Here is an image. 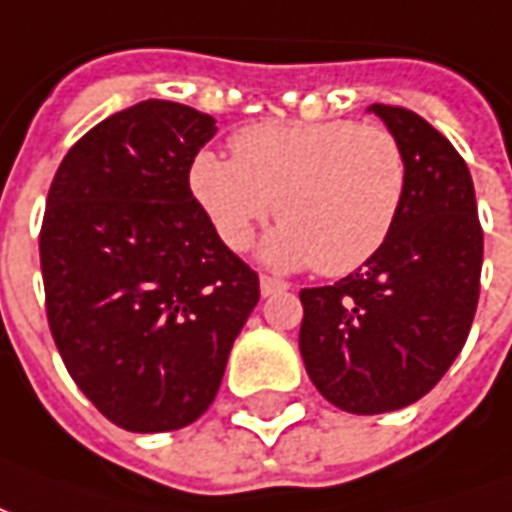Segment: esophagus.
I'll list each match as a JSON object with an SVG mask.
<instances>
[{
	"label": "esophagus",
	"instance_id": "1",
	"mask_svg": "<svg viewBox=\"0 0 512 512\" xmlns=\"http://www.w3.org/2000/svg\"><path fill=\"white\" fill-rule=\"evenodd\" d=\"M259 286H261V294H264V297H270V294H278V292H286V289H289V283L278 281V278H270V275H261Z\"/></svg>",
	"mask_w": 512,
	"mask_h": 512
}]
</instances>
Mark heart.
I'll return each mask as SVG.
<instances>
[{
  "label": "heart",
  "instance_id": "1",
  "mask_svg": "<svg viewBox=\"0 0 512 512\" xmlns=\"http://www.w3.org/2000/svg\"><path fill=\"white\" fill-rule=\"evenodd\" d=\"M231 155L196 152L190 193L234 251L278 212L283 226L261 256L281 270L354 272L379 253L404 207L406 155L384 125L259 122L231 136Z\"/></svg>",
  "mask_w": 512,
  "mask_h": 512
}]
</instances>
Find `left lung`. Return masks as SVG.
Masks as SVG:
<instances>
[{"mask_svg":"<svg viewBox=\"0 0 512 512\" xmlns=\"http://www.w3.org/2000/svg\"><path fill=\"white\" fill-rule=\"evenodd\" d=\"M368 111L406 155L401 215L360 270L300 292L305 371L330 404L352 414L404 409L445 376L475 319L483 267L464 158L409 108L374 103Z\"/></svg>","mask_w":512,"mask_h":512,"instance_id":"obj_1","label":"left lung"}]
</instances>
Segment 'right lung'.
<instances>
[{"label":"right lung","mask_w":512,"mask_h":512,"mask_svg":"<svg viewBox=\"0 0 512 512\" xmlns=\"http://www.w3.org/2000/svg\"><path fill=\"white\" fill-rule=\"evenodd\" d=\"M215 130L196 108L144 100L78 138L48 190V327L78 390L125 431L199 420L259 302V275L188 188Z\"/></svg>","instance_id":"right-lung-1"}]
</instances>
